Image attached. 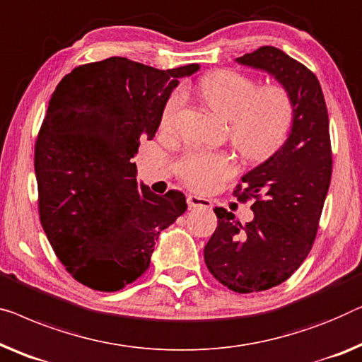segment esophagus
I'll list each match as a JSON object with an SVG mask.
<instances>
[{
    "label": "esophagus",
    "mask_w": 362,
    "mask_h": 362,
    "mask_svg": "<svg viewBox=\"0 0 362 362\" xmlns=\"http://www.w3.org/2000/svg\"><path fill=\"white\" fill-rule=\"evenodd\" d=\"M187 206H189V209H199V207L211 209L212 202L209 201V199H204V197L194 196V194H189V196H187Z\"/></svg>",
    "instance_id": "1"
}]
</instances>
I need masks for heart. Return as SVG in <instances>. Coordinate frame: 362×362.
Returning <instances> with one entry per match:
<instances>
[{"mask_svg":"<svg viewBox=\"0 0 362 362\" xmlns=\"http://www.w3.org/2000/svg\"><path fill=\"white\" fill-rule=\"evenodd\" d=\"M201 96L212 112L228 120L230 140L245 158L261 161L284 144L294 109L289 93L271 85L258 88L251 78L232 70H220L201 81ZM185 103L182 91H175L161 112V127L171 129ZM187 186L212 191L235 173L232 156L220 151H191L177 165Z\"/></svg>","mask_w":362,"mask_h":362,"instance_id":"obj_1","label":"heart"}]
</instances>
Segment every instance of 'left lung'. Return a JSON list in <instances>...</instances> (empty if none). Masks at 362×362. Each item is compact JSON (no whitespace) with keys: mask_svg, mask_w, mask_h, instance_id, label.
<instances>
[{"mask_svg":"<svg viewBox=\"0 0 362 362\" xmlns=\"http://www.w3.org/2000/svg\"><path fill=\"white\" fill-rule=\"evenodd\" d=\"M235 62L274 78L294 109L286 142L242 176V199L255 197L253 220L242 225L216 207L217 228L204 248L212 276L250 294L289 279L312 250L332 180V145L322 86L307 66L271 45Z\"/></svg>","mask_w":362,"mask_h":362,"instance_id":"1","label":"left lung"}]
</instances>
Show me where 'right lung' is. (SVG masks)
<instances>
[{"label": "right lung", "mask_w": 362, "mask_h": 362, "mask_svg": "<svg viewBox=\"0 0 362 362\" xmlns=\"http://www.w3.org/2000/svg\"><path fill=\"white\" fill-rule=\"evenodd\" d=\"M197 70L111 57L75 68L52 94L34 158L40 223L81 284L114 292L134 282L161 230L187 209L180 191L158 196L139 186L132 158L155 137L180 78Z\"/></svg>", "instance_id": "obj_1"}]
</instances>
